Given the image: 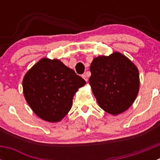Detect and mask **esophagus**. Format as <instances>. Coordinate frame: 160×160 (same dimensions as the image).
Wrapping results in <instances>:
<instances>
[{
	"label": "esophagus",
	"instance_id": "esophagus-1",
	"mask_svg": "<svg viewBox=\"0 0 160 160\" xmlns=\"http://www.w3.org/2000/svg\"><path fill=\"white\" fill-rule=\"evenodd\" d=\"M82 78H83V79H84V80L86 82L88 81V76H87V73H85V74H82Z\"/></svg>",
	"mask_w": 160,
	"mask_h": 160
}]
</instances>
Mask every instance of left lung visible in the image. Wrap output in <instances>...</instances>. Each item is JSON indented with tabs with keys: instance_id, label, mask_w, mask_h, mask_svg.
I'll return each mask as SVG.
<instances>
[{
	"instance_id": "left-lung-1",
	"label": "left lung",
	"mask_w": 160,
	"mask_h": 160,
	"mask_svg": "<svg viewBox=\"0 0 160 160\" xmlns=\"http://www.w3.org/2000/svg\"><path fill=\"white\" fill-rule=\"evenodd\" d=\"M89 82L99 107L117 115L135 102L139 89L138 68L118 52L98 56L93 60Z\"/></svg>"
}]
</instances>
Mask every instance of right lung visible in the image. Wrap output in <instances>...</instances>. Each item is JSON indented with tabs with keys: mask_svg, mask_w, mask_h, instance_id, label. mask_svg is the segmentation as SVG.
<instances>
[{
	"mask_svg": "<svg viewBox=\"0 0 160 160\" xmlns=\"http://www.w3.org/2000/svg\"><path fill=\"white\" fill-rule=\"evenodd\" d=\"M84 79L58 59L44 58L25 73L22 82L25 98L42 119L59 122L71 109L74 94Z\"/></svg>",
	"mask_w": 160,
	"mask_h": 160,
	"instance_id": "right-lung-1",
	"label": "right lung"
}]
</instances>
